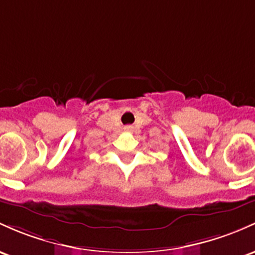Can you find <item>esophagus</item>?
I'll return each instance as SVG.
<instances>
[{"label": "esophagus", "instance_id": "1", "mask_svg": "<svg viewBox=\"0 0 255 255\" xmlns=\"http://www.w3.org/2000/svg\"><path fill=\"white\" fill-rule=\"evenodd\" d=\"M125 130H127V132H132V130H133V127H132V126H126V127H125Z\"/></svg>", "mask_w": 255, "mask_h": 255}]
</instances>
